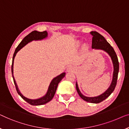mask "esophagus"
Instances as JSON below:
<instances>
[{"instance_id":"1","label":"esophagus","mask_w":129,"mask_h":129,"mask_svg":"<svg viewBox=\"0 0 129 129\" xmlns=\"http://www.w3.org/2000/svg\"><path fill=\"white\" fill-rule=\"evenodd\" d=\"M74 70H75V68H74V67L71 66V65H70V66H68L67 67V72H74Z\"/></svg>"}]
</instances>
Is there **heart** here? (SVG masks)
I'll list each match as a JSON object with an SVG mask.
<instances>
[{
    "label": "heart",
    "instance_id": "heart-1",
    "mask_svg": "<svg viewBox=\"0 0 129 129\" xmlns=\"http://www.w3.org/2000/svg\"><path fill=\"white\" fill-rule=\"evenodd\" d=\"M80 44H81V43L80 42H77V44L78 45V46H79V45H80Z\"/></svg>",
    "mask_w": 129,
    "mask_h": 129
}]
</instances>
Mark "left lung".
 <instances>
[{
	"mask_svg": "<svg viewBox=\"0 0 129 129\" xmlns=\"http://www.w3.org/2000/svg\"><path fill=\"white\" fill-rule=\"evenodd\" d=\"M90 34L92 36V48L96 50H102L103 51L106 52L111 58L113 67L112 82L109 88L103 93L98 96H86L82 94L79 89L77 81L76 82V88H77V92L79 94V96L83 100L89 103H99L109 96L110 94L115 90L117 83V77H118L119 64L118 58H117L115 50H114L113 47L110 46L109 43L106 40L104 37L96 31H91Z\"/></svg>",
	"mask_w": 129,
	"mask_h": 129,
	"instance_id": "8db88e82",
	"label": "left lung"
}]
</instances>
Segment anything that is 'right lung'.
I'll return each mask as SVG.
<instances>
[{
	"label": "right lung",
	"mask_w": 129,
	"mask_h": 129,
	"mask_svg": "<svg viewBox=\"0 0 129 129\" xmlns=\"http://www.w3.org/2000/svg\"><path fill=\"white\" fill-rule=\"evenodd\" d=\"M48 37V33L47 31L43 32H40L34 30L33 31L31 32L30 34H28L27 36H26L22 41H21V43L19 44V46H17V48H16L15 51L14 52L13 57V60H12V73L14 83L15 85L16 90H17V93L22 98L24 99V101H26L27 102L30 103V105H34V106H39V105H42L46 103H48V102H50L52 100V99L53 98L54 95H55L56 90L57 89V86L59 82L62 80L63 78L65 76V72H62L60 75L57 76V77L54 78L52 79V81H51V82L49 85V86L47 89V91L46 93L43 96L37 99H30L28 98L26 96H24L22 93H21L20 91L18 86L16 83V80L14 79V75H13V64H14V59L15 58L16 54L20 50H21L23 47H24L26 45L28 44V43L31 42L33 41H39V40H42L43 39H46Z\"/></svg>",
	"instance_id": "add662e5"
}]
</instances>
